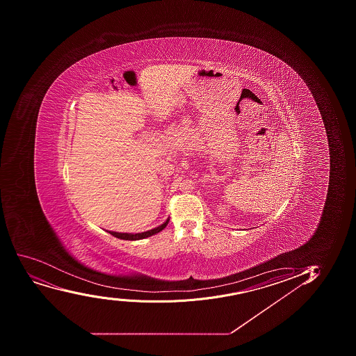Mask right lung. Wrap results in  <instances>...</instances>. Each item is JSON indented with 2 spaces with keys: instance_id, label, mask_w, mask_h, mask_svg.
Here are the masks:
<instances>
[{
  "instance_id": "1",
  "label": "right lung",
  "mask_w": 356,
  "mask_h": 356,
  "mask_svg": "<svg viewBox=\"0 0 356 356\" xmlns=\"http://www.w3.org/2000/svg\"><path fill=\"white\" fill-rule=\"evenodd\" d=\"M169 219H167L163 224L158 226V227H155V229H149V231H146V232L141 233H120V232H113V231H106V232H109L110 234H113V236H116L118 239L123 240H140L145 239V238H148V236H153V234H156V233L160 232L162 229H165V226L168 225Z\"/></svg>"
}]
</instances>
